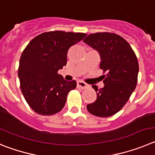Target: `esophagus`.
<instances>
[{
	"label": "esophagus",
	"mask_w": 155,
	"mask_h": 155,
	"mask_svg": "<svg viewBox=\"0 0 155 155\" xmlns=\"http://www.w3.org/2000/svg\"><path fill=\"white\" fill-rule=\"evenodd\" d=\"M77 87L80 88V89H83V90H85V89H87V88L90 87V86H89L87 83H84V82H82V81H78Z\"/></svg>",
	"instance_id": "esophagus-1"
}]
</instances>
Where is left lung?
Wrapping results in <instances>:
<instances>
[{
    "mask_svg": "<svg viewBox=\"0 0 155 155\" xmlns=\"http://www.w3.org/2000/svg\"><path fill=\"white\" fill-rule=\"evenodd\" d=\"M99 51L100 69L104 71V88H93L96 101L87 105L88 111L100 117H108L119 112L131 96L137 83L139 65L129 43L110 32L90 34L83 40Z\"/></svg>",
    "mask_w": 155,
    "mask_h": 155,
    "instance_id": "left-lung-1",
    "label": "left lung"
}]
</instances>
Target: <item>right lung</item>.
<instances>
[{
	"instance_id": "1",
	"label": "right lung",
	"mask_w": 155,
	"mask_h": 155,
	"mask_svg": "<svg viewBox=\"0 0 155 155\" xmlns=\"http://www.w3.org/2000/svg\"><path fill=\"white\" fill-rule=\"evenodd\" d=\"M85 33L53 31L38 35L24 49L19 62L21 93L37 114L50 116L62 110L76 82L64 80L58 71L67 63L68 50Z\"/></svg>"
}]
</instances>
